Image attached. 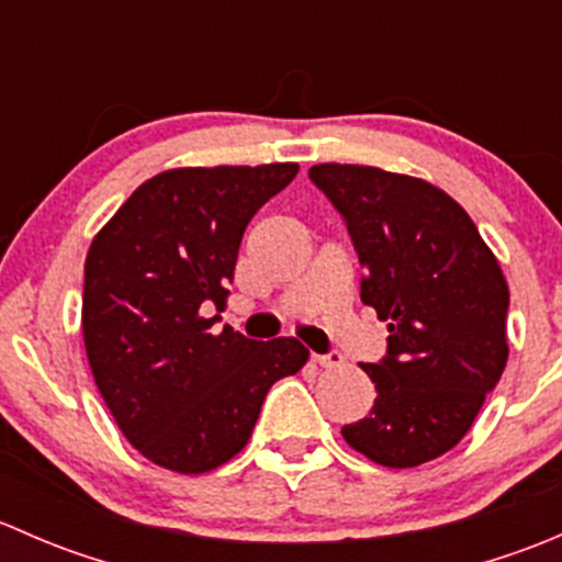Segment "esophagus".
<instances>
[{
    "mask_svg": "<svg viewBox=\"0 0 562 562\" xmlns=\"http://www.w3.org/2000/svg\"><path fill=\"white\" fill-rule=\"evenodd\" d=\"M313 361L315 364L326 367V370H337V367L345 364V356L337 353V350H328V353H315Z\"/></svg>",
    "mask_w": 562,
    "mask_h": 562,
    "instance_id": "obj_1",
    "label": "esophagus"
}]
</instances>
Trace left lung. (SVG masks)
<instances>
[{
    "instance_id": "left-lung-1",
    "label": "left lung",
    "mask_w": 562,
    "mask_h": 562,
    "mask_svg": "<svg viewBox=\"0 0 562 562\" xmlns=\"http://www.w3.org/2000/svg\"><path fill=\"white\" fill-rule=\"evenodd\" d=\"M353 239L361 302L389 321V350L361 364L370 416L342 438L383 468H416L468 435L508 361V285L462 206L440 187L372 166L310 168Z\"/></svg>"
}]
</instances>
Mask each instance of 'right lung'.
I'll return each mask as SVG.
<instances>
[{
	"instance_id": "right-lung-1",
	"label": "right lung",
	"mask_w": 562,
	"mask_h": 562,
	"mask_svg": "<svg viewBox=\"0 0 562 562\" xmlns=\"http://www.w3.org/2000/svg\"><path fill=\"white\" fill-rule=\"evenodd\" d=\"M296 162L173 168L138 187L94 236L83 266V345L124 438L173 473H206L247 446L266 394L310 350L231 326L212 334L252 214Z\"/></svg>"
}]
</instances>
